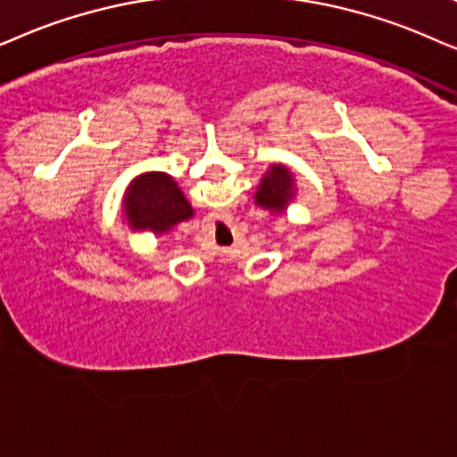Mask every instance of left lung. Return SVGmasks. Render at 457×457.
Listing matches in <instances>:
<instances>
[{"instance_id":"obj_1","label":"left lung","mask_w":457,"mask_h":457,"mask_svg":"<svg viewBox=\"0 0 457 457\" xmlns=\"http://www.w3.org/2000/svg\"><path fill=\"white\" fill-rule=\"evenodd\" d=\"M295 194L292 173L284 165H273L261 179L257 192H254V203L273 212H284Z\"/></svg>"}]
</instances>
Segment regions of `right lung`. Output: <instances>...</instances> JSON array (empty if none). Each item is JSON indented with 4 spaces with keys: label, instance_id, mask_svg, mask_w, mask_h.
I'll list each match as a JSON object with an SVG mask.
<instances>
[{
    "label": "right lung",
    "instance_id": "1",
    "mask_svg": "<svg viewBox=\"0 0 457 457\" xmlns=\"http://www.w3.org/2000/svg\"><path fill=\"white\" fill-rule=\"evenodd\" d=\"M125 217L133 232L167 234L194 215L184 192L171 175L152 171L136 178L123 196Z\"/></svg>",
    "mask_w": 457,
    "mask_h": 457
}]
</instances>
